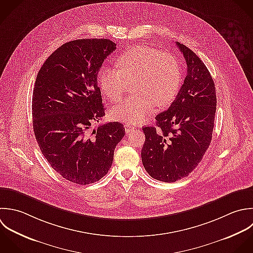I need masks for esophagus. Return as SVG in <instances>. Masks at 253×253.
<instances>
[{
    "label": "esophagus",
    "mask_w": 253,
    "mask_h": 253,
    "mask_svg": "<svg viewBox=\"0 0 253 253\" xmlns=\"http://www.w3.org/2000/svg\"><path fill=\"white\" fill-rule=\"evenodd\" d=\"M124 127H125L126 133H130L132 130L135 129V127H134L132 124H130V123H126V124L124 125Z\"/></svg>",
    "instance_id": "34e87169"
}]
</instances>
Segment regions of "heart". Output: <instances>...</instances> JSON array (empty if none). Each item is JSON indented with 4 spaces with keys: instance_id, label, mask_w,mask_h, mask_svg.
Listing matches in <instances>:
<instances>
[{
    "instance_id": "1",
    "label": "heart",
    "mask_w": 253,
    "mask_h": 253,
    "mask_svg": "<svg viewBox=\"0 0 253 253\" xmlns=\"http://www.w3.org/2000/svg\"><path fill=\"white\" fill-rule=\"evenodd\" d=\"M118 70L104 68L99 72L101 90L112 102L119 101L133 82L135 95L126 98L112 110L114 119L128 123L143 121L155 106H165L176 96L182 80L179 61L169 53L137 46L116 61Z\"/></svg>"
}]
</instances>
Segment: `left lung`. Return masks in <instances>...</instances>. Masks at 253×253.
Here are the masks:
<instances>
[{
	"mask_svg": "<svg viewBox=\"0 0 253 253\" xmlns=\"http://www.w3.org/2000/svg\"><path fill=\"white\" fill-rule=\"evenodd\" d=\"M187 75L174 101L157 115V127H143L146 136L141 156L155 179L175 182L195 169L212 140L217 97L212 76L201 59L176 42Z\"/></svg>",
	"mask_w": 253,
	"mask_h": 253,
	"instance_id": "1",
	"label": "left lung"
}]
</instances>
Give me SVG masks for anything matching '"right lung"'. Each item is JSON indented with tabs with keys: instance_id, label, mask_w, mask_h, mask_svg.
<instances>
[{
	"instance_id": "1",
	"label": "right lung",
	"mask_w": 253,
	"mask_h": 253,
	"mask_svg": "<svg viewBox=\"0 0 253 253\" xmlns=\"http://www.w3.org/2000/svg\"><path fill=\"white\" fill-rule=\"evenodd\" d=\"M116 49L109 39H78L55 50L40 68L32 94V123L38 146L65 179L85 185L111 168L125 135L119 122L91 130L105 115L97 74Z\"/></svg>"
}]
</instances>
